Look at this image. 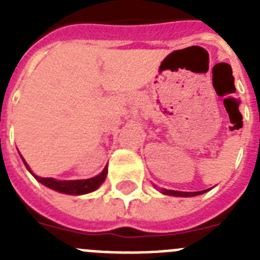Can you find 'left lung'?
Returning a JSON list of instances; mask_svg holds the SVG:
<instances>
[{
  "mask_svg": "<svg viewBox=\"0 0 260 260\" xmlns=\"http://www.w3.org/2000/svg\"><path fill=\"white\" fill-rule=\"evenodd\" d=\"M156 187V186H155ZM207 190H202V191H177V190H167V189H160V192L165 195H171V197H182V198H189V197H197V195L204 194V192H207Z\"/></svg>",
  "mask_w": 260,
  "mask_h": 260,
  "instance_id": "1",
  "label": "left lung"
}]
</instances>
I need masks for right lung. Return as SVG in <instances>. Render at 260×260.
<instances>
[{
  "label": "right lung",
  "instance_id": "obj_1",
  "mask_svg": "<svg viewBox=\"0 0 260 260\" xmlns=\"http://www.w3.org/2000/svg\"><path fill=\"white\" fill-rule=\"evenodd\" d=\"M22 157V155H20ZM23 162L26 165L27 171L35 177L36 180L40 183H43L44 186L49 187V189L54 190V191L62 192V194H69V195H83L88 194V192H92L95 190H98L102 183L104 182L105 178H107L108 174V165H105V168L103 169V172L100 174H98L96 177L92 178H87V180H70V181H61L56 180V178H49V177H39L36 176L34 172L31 171V168L28 167V164L26 162V160L22 157Z\"/></svg>",
  "mask_w": 260,
  "mask_h": 260
}]
</instances>
